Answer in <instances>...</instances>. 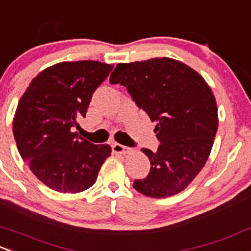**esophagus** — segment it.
Wrapping results in <instances>:
<instances>
[{"instance_id": "esophagus-1", "label": "esophagus", "mask_w": 251, "mask_h": 251, "mask_svg": "<svg viewBox=\"0 0 251 251\" xmlns=\"http://www.w3.org/2000/svg\"><path fill=\"white\" fill-rule=\"evenodd\" d=\"M112 150L115 152V154H128V152H130V148L119 143H113Z\"/></svg>"}]
</instances>
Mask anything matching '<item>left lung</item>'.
<instances>
[{
  "mask_svg": "<svg viewBox=\"0 0 251 251\" xmlns=\"http://www.w3.org/2000/svg\"><path fill=\"white\" fill-rule=\"evenodd\" d=\"M110 84H120L152 123L160 146L143 148L150 172L133 188L149 197L178 194L200 173L218 131V108L212 90L199 73L168 57L119 63Z\"/></svg>",
  "mask_w": 251,
  "mask_h": 251,
  "instance_id": "1",
  "label": "left lung"
}]
</instances>
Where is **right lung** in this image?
<instances>
[{
	"instance_id": "right-lung-1",
	"label": "right lung",
	"mask_w": 251,
	"mask_h": 251,
	"mask_svg": "<svg viewBox=\"0 0 251 251\" xmlns=\"http://www.w3.org/2000/svg\"><path fill=\"white\" fill-rule=\"evenodd\" d=\"M112 70L91 60L56 63L33 78L21 96L13 121L18 150L37 178L55 191L89 189L110 155L109 146H96L75 130Z\"/></svg>"
}]
</instances>
